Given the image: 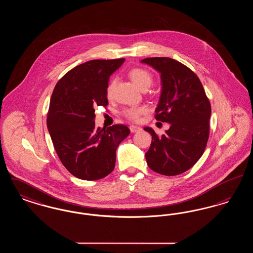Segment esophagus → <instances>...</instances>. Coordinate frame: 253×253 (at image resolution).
I'll list each match as a JSON object with an SVG mask.
<instances>
[{
    "mask_svg": "<svg viewBox=\"0 0 253 253\" xmlns=\"http://www.w3.org/2000/svg\"><path fill=\"white\" fill-rule=\"evenodd\" d=\"M130 131L132 132H137L141 131V128L139 126H135V125H131L130 126Z\"/></svg>",
    "mask_w": 253,
    "mask_h": 253,
    "instance_id": "esophagus-1",
    "label": "esophagus"
}]
</instances>
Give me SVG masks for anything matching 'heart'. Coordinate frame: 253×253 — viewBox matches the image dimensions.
<instances>
[{"label":"heart","mask_w":253,"mask_h":253,"mask_svg":"<svg viewBox=\"0 0 253 253\" xmlns=\"http://www.w3.org/2000/svg\"><path fill=\"white\" fill-rule=\"evenodd\" d=\"M129 77L131 78L132 82L135 84V85L141 89L142 91L147 90L152 84H153V76L152 74L149 72L148 70L143 69V68H133L129 72ZM117 80L113 79L106 88V96L111 97L113 96L114 89L116 86ZM148 108L145 106H139V107H132V108L125 109L122 113L125 118L132 121H139L140 117L147 113Z\"/></svg>","instance_id":"b5f03b06"}]
</instances>
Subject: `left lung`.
I'll return each instance as SVG.
<instances>
[{
	"label": "left lung",
	"mask_w": 253,
	"mask_h": 253,
	"mask_svg": "<svg viewBox=\"0 0 253 253\" xmlns=\"http://www.w3.org/2000/svg\"><path fill=\"white\" fill-rule=\"evenodd\" d=\"M141 62L160 73L162 89L156 120L169 123L165 134L145 127L152 143L145 154L149 168L163 175H177L192 168L202 157L210 134L211 108L203 85L189 67L165 58Z\"/></svg>",
	"instance_id": "left-lung-1"
}]
</instances>
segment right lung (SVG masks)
I'll list each match as a JSON object with an SVG mask.
<instances>
[{
  "mask_svg": "<svg viewBox=\"0 0 253 253\" xmlns=\"http://www.w3.org/2000/svg\"><path fill=\"white\" fill-rule=\"evenodd\" d=\"M125 59L89 60L66 73L55 86L47 113L49 133L62 165L83 180L107 176L118 146L130 133L126 125L96 128L95 108L108 105L109 78Z\"/></svg>",
  "mask_w": 253,
  "mask_h": 253,
  "instance_id": "1",
  "label": "right lung"
}]
</instances>
